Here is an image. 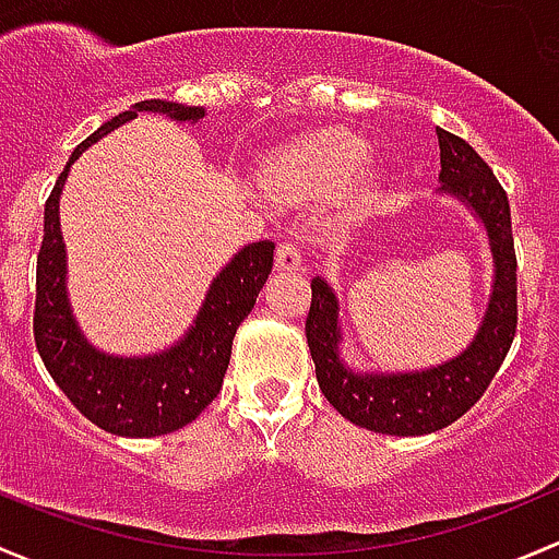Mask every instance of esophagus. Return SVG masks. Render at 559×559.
Instances as JSON below:
<instances>
[{"label":"esophagus","instance_id":"34e87169","mask_svg":"<svg viewBox=\"0 0 559 559\" xmlns=\"http://www.w3.org/2000/svg\"><path fill=\"white\" fill-rule=\"evenodd\" d=\"M274 266H277V272H298L301 269V247L293 245V241H282Z\"/></svg>","mask_w":559,"mask_h":559}]
</instances>
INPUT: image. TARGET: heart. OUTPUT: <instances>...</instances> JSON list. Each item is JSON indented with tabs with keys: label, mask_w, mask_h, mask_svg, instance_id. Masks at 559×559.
Wrapping results in <instances>:
<instances>
[{
	"label": "heart",
	"mask_w": 559,
	"mask_h": 559,
	"mask_svg": "<svg viewBox=\"0 0 559 559\" xmlns=\"http://www.w3.org/2000/svg\"><path fill=\"white\" fill-rule=\"evenodd\" d=\"M368 142L344 129H322L280 155L277 171L304 188H333L364 169Z\"/></svg>",
	"instance_id": "heart-1"
}]
</instances>
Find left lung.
Here are the masks:
<instances>
[{"mask_svg": "<svg viewBox=\"0 0 559 559\" xmlns=\"http://www.w3.org/2000/svg\"><path fill=\"white\" fill-rule=\"evenodd\" d=\"M444 191L474 206L485 223L495 261L492 298L479 333L450 364L417 373H355L338 360V304L331 287L312 280L307 344L320 390L342 417L373 433L423 436L463 417L490 388L516 333V252L503 186L487 160L460 136L436 129Z\"/></svg>", "mask_w": 559, "mask_h": 559, "instance_id": "1", "label": "left lung"}]
</instances>
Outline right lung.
<instances>
[{
	"label": "right lung",
	"instance_id": "obj_1",
	"mask_svg": "<svg viewBox=\"0 0 559 559\" xmlns=\"http://www.w3.org/2000/svg\"><path fill=\"white\" fill-rule=\"evenodd\" d=\"M142 109L175 120L204 118L201 107L166 99L136 102L96 129L74 147L67 169L45 201L43 245L37 255V301H34V344L53 382L64 390L83 417L102 430L131 439L164 436L193 423L217 399L231 360L237 328L255 307L261 287L274 266V241H252L212 282L206 301L188 336L169 353L153 358H109L96 353L74 325L67 304V263L59 231V195L69 166L78 155Z\"/></svg>",
	"mask_w": 559,
	"mask_h": 559
}]
</instances>
